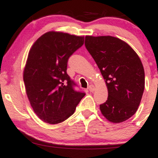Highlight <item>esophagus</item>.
<instances>
[{
  "label": "esophagus",
  "mask_w": 158,
  "mask_h": 158,
  "mask_svg": "<svg viewBox=\"0 0 158 158\" xmlns=\"http://www.w3.org/2000/svg\"><path fill=\"white\" fill-rule=\"evenodd\" d=\"M88 90H89L90 92H94L95 90V86L94 85H90L89 87H88Z\"/></svg>",
  "instance_id": "34e87169"
}]
</instances>
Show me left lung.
<instances>
[{
  "label": "left lung",
  "mask_w": 158,
  "mask_h": 158,
  "mask_svg": "<svg viewBox=\"0 0 158 158\" xmlns=\"http://www.w3.org/2000/svg\"><path fill=\"white\" fill-rule=\"evenodd\" d=\"M85 45L105 80L108 98L100 105L103 116L121 123L136 113L144 88V70L129 45L111 36H85Z\"/></svg>",
  "instance_id": "obj_1"
}]
</instances>
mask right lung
<instances>
[{
    "label": "right lung",
    "mask_w": 158,
    "mask_h": 158,
    "mask_svg": "<svg viewBox=\"0 0 158 158\" xmlns=\"http://www.w3.org/2000/svg\"><path fill=\"white\" fill-rule=\"evenodd\" d=\"M84 43V36L60 31L41 36L30 49L23 70L26 93L34 113L56 124L74 114L85 94L73 88L67 73L69 57Z\"/></svg>",
    "instance_id": "right-lung-1"
}]
</instances>
